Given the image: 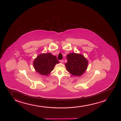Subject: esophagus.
<instances>
[{
    "label": "esophagus",
    "instance_id": "esophagus-1",
    "mask_svg": "<svg viewBox=\"0 0 121 121\" xmlns=\"http://www.w3.org/2000/svg\"><path fill=\"white\" fill-rule=\"evenodd\" d=\"M60 62L61 63H63V62H64V60H60Z\"/></svg>",
    "mask_w": 121,
    "mask_h": 121
}]
</instances>
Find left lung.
<instances>
[{
  "label": "left lung",
  "mask_w": 121,
  "mask_h": 121,
  "mask_svg": "<svg viewBox=\"0 0 121 121\" xmlns=\"http://www.w3.org/2000/svg\"><path fill=\"white\" fill-rule=\"evenodd\" d=\"M67 58L65 66L67 70L73 76H81L87 70L88 62L82 55L70 53L67 55Z\"/></svg>",
  "instance_id": "obj_1"
}]
</instances>
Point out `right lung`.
Wrapping results in <instances>:
<instances>
[{"label": "right lung", "mask_w": 121, "mask_h": 121, "mask_svg": "<svg viewBox=\"0 0 121 121\" xmlns=\"http://www.w3.org/2000/svg\"><path fill=\"white\" fill-rule=\"evenodd\" d=\"M59 63L56 57L51 53L39 55L34 59L33 65L36 71L43 75H48L54 69L56 64Z\"/></svg>", "instance_id": "add662e5"}]
</instances>
